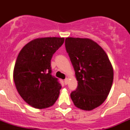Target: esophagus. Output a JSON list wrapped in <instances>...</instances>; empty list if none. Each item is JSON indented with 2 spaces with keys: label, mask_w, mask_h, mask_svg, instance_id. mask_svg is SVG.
I'll use <instances>...</instances> for the list:
<instances>
[{
  "label": "esophagus",
  "mask_w": 130,
  "mask_h": 130,
  "mask_svg": "<svg viewBox=\"0 0 130 130\" xmlns=\"http://www.w3.org/2000/svg\"><path fill=\"white\" fill-rule=\"evenodd\" d=\"M64 84L66 85H67L68 84V78H66L64 80Z\"/></svg>",
  "instance_id": "obj_1"
}]
</instances>
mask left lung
I'll return each mask as SVG.
<instances>
[{"label": "left lung", "mask_w": 130, "mask_h": 130, "mask_svg": "<svg viewBox=\"0 0 130 130\" xmlns=\"http://www.w3.org/2000/svg\"><path fill=\"white\" fill-rule=\"evenodd\" d=\"M66 49L78 81L71 98L77 108L92 110L105 101L113 80V70L102 48L88 38H67Z\"/></svg>", "instance_id": "left-lung-1"}]
</instances>
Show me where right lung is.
Masks as SVG:
<instances>
[{"label":"right lung","instance_id":"obj_1","mask_svg":"<svg viewBox=\"0 0 130 130\" xmlns=\"http://www.w3.org/2000/svg\"><path fill=\"white\" fill-rule=\"evenodd\" d=\"M64 38H37L20 52L13 70L19 94L27 104L38 109L48 108L58 99L61 86L51 75V59L62 45Z\"/></svg>","mask_w":130,"mask_h":130}]
</instances>
